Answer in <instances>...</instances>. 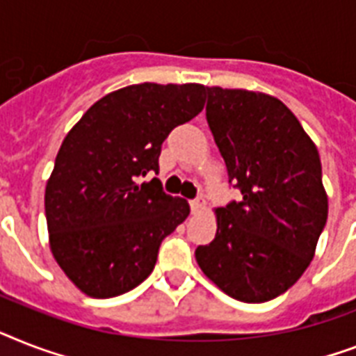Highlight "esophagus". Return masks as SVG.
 I'll list each match as a JSON object with an SVG mask.
<instances>
[{
    "label": "esophagus",
    "mask_w": 356,
    "mask_h": 356,
    "mask_svg": "<svg viewBox=\"0 0 356 356\" xmlns=\"http://www.w3.org/2000/svg\"><path fill=\"white\" fill-rule=\"evenodd\" d=\"M190 208H192L193 213L203 212V210H204V201H203V199H193V201H190Z\"/></svg>",
    "instance_id": "obj_1"
}]
</instances>
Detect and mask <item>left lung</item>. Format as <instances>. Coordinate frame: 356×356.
I'll return each instance as SVG.
<instances>
[{
  "instance_id": "left-lung-1",
  "label": "left lung",
  "mask_w": 356,
  "mask_h": 356,
  "mask_svg": "<svg viewBox=\"0 0 356 356\" xmlns=\"http://www.w3.org/2000/svg\"><path fill=\"white\" fill-rule=\"evenodd\" d=\"M207 97L228 183L243 199L216 208V238L195 259L230 298L268 302L305 273L327 221L318 149L278 98L223 88Z\"/></svg>"
}]
</instances>
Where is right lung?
Here are the masks:
<instances>
[{"mask_svg":"<svg viewBox=\"0 0 356 356\" xmlns=\"http://www.w3.org/2000/svg\"><path fill=\"white\" fill-rule=\"evenodd\" d=\"M201 83L144 82L95 102L63 138L45 188L49 245L91 298H113L152 274L163 239L190 213L157 177L164 138L203 111Z\"/></svg>","mask_w":356,"mask_h":356,"instance_id":"obj_1","label":"right lung"}]
</instances>
